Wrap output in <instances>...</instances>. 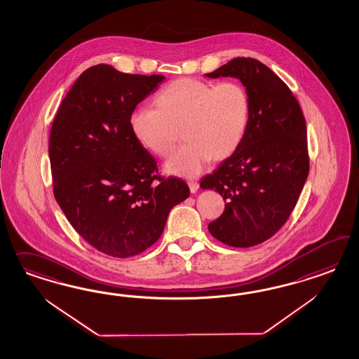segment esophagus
I'll return each instance as SVG.
<instances>
[{
    "mask_svg": "<svg viewBox=\"0 0 359 359\" xmlns=\"http://www.w3.org/2000/svg\"><path fill=\"white\" fill-rule=\"evenodd\" d=\"M188 187H189V189H191V192H192V194H196L200 185H198V183L195 182V180H189V182H188Z\"/></svg>",
    "mask_w": 359,
    "mask_h": 359,
    "instance_id": "34e87169",
    "label": "esophagus"
}]
</instances>
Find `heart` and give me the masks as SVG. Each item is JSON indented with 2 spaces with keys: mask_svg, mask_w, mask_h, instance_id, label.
Masks as SVG:
<instances>
[{
  "mask_svg": "<svg viewBox=\"0 0 359 359\" xmlns=\"http://www.w3.org/2000/svg\"><path fill=\"white\" fill-rule=\"evenodd\" d=\"M155 105L156 109L131 113V133L143 149L167 158L182 130L187 143L164 164L165 172L177 176H195L209 159L230 156L238 149L250 120L249 93L237 81L213 86L179 79L156 95Z\"/></svg>",
  "mask_w": 359,
  "mask_h": 359,
  "instance_id": "b5f03b06",
  "label": "heart"
}]
</instances>
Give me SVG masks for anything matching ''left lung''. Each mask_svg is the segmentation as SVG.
Instances as JSON below:
<instances>
[{"mask_svg":"<svg viewBox=\"0 0 359 359\" xmlns=\"http://www.w3.org/2000/svg\"><path fill=\"white\" fill-rule=\"evenodd\" d=\"M236 77L250 97V120L238 149L201 179L226 201L208 225L233 248H251L271 238L290 217L309 174L306 125L290 88L267 65L236 57L207 77Z\"/></svg>","mask_w":359,"mask_h":359,"instance_id":"obj_1","label":"left lung"}]
</instances>
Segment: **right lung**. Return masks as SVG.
I'll return each mask as SVG.
<instances>
[{"label": "right lung", "mask_w": 359, "mask_h": 359, "mask_svg": "<svg viewBox=\"0 0 359 359\" xmlns=\"http://www.w3.org/2000/svg\"><path fill=\"white\" fill-rule=\"evenodd\" d=\"M165 77L88 68L62 101L50 133L54 196L69 224L98 251L129 258L155 243L187 183L158 176L131 133L130 114Z\"/></svg>", "instance_id": "add662e5"}]
</instances>
